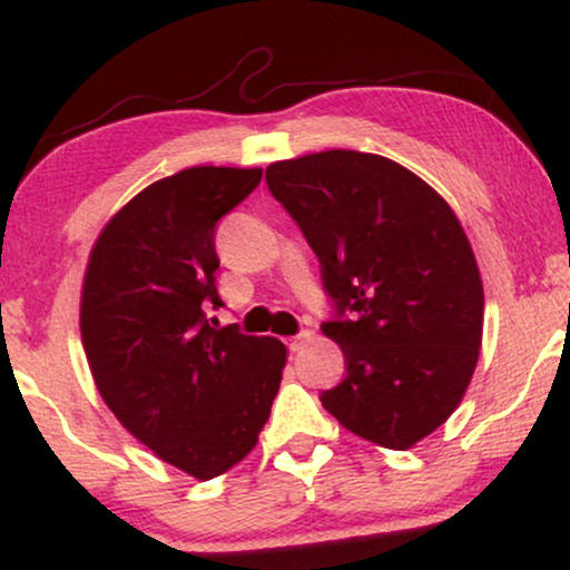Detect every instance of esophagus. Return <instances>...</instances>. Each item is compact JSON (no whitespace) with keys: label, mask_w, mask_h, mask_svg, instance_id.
<instances>
[{"label":"esophagus","mask_w":570,"mask_h":570,"mask_svg":"<svg viewBox=\"0 0 570 570\" xmlns=\"http://www.w3.org/2000/svg\"><path fill=\"white\" fill-rule=\"evenodd\" d=\"M311 340H313V332H311V330H303V332H299L297 337H292V340H289V351H292V353H297L299 348H303V345L311 343Z\"/></svg>","instance_id":"34e87169"}]
</instances>
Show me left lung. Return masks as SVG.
I'll list each match as a JSON object with an SVG mask.
<instances>
[{
  "mask_svg": "<svg viewBox=\"0 0 570 570\" xmlns=\"http://www.w3.org/2000/svg\"><path fill=\"white\" fill-rule=\"evenodd\" d=\"M267 187L292 214L340 316L322 332L345 377L322 404L340 426L407 450L453 415L482 345L480 267L450 203L383 155L326 149L271 163Z\"/></svg>",
  "mask_w": 570,
  "mask_h": 570,
  "instance_id": "1",
  "label": "left lung"
}]
</instances>
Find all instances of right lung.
<instances>
[{"mask_svg":"<svg viewBox=\"0 0 570 570\" xmlns=\"http://www.w3.org/2000/svg\"><path fill=\"white\" fill-rule=\"evenodd\" d=\"M263 168L193 166L134 195L85 267L80 335L107 407L160 461L212 480L244 461L278 394L276 337L208 326L222 305L214 227Z\"/></svg>","mask_w":570,"mask_h":570,"instance_id":"right-lung-1","label":"right lung"}]
</instances>
